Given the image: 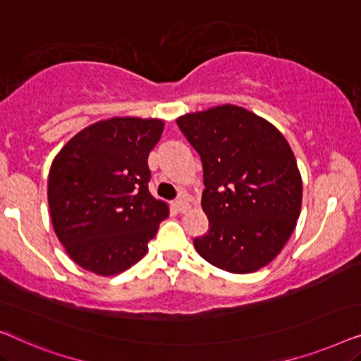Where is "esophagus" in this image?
<instances>
[{
	"instance_id": "34e87169",
	"label": "esophagus",
	"mask_w": 361,
	"mask_h": 361,
	"mask_svg": "<svg viewBox=\"0 0 361 361\" xmlns=\"http://www.w3.org/2000/svg\"><path fill=\"white\" fill-rule=\"evenodd\" d=\"M175 207H176V211L181 212V214H183V212H186L188 209H190V202L186 201V196L185 195H181L178 200L175 201Z\"/></svg>"
}]
</instances>
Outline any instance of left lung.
I'll use <instances>...</instances> for the list:
<instances>
[{
	"mask_svg": "<svg viewBox=\"0 0 361 361\" xmlns=\"http://www.w3.org/2000/svg\"><path fill=\"white\" fill-rule=\"evenodd\" d=\"M201 157L209 229L195 243L221 270L253 273L281 252L301 212L302 181L275 126L233 104L176 119Z\"/></svg>",
	"mask_w": 361,
	"mask_h": 361,
	"instance_id": "8db88e82",
	"label": "left lung"
}]
</instances>
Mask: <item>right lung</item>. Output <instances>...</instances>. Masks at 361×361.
I'll use <instances>...</instances> for the list:
<instances>
[{"mask_svg": "<svg viewBox=\"0 0 361 361\" xmlns=\"http://www.w3.org/2000/svg\"><path fill=\"white\" fill-rule=\"evenodd\" d=\"M164 121L113 118L78 132L55 157L49 207L55 233L85 270L111 276L147 253L169 206L149 191L150 150Z\"/></svg>", "mask_w": 361, "mask_h": 361, "instance_id": "right-lung-1", "label": "right lung"}]
</instances>
